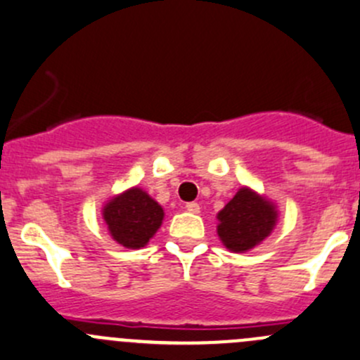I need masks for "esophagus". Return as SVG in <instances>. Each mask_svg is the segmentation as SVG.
I'll return each instance as SVG.
<instances>
[{"label": "esophagus", "mask_w": 360, "mask_h": 360, "mask_svg": "<svg viewBox=\"0 0 360 360\" xmlns=\"http://www.w3.org/2000/svg\"><path fill=\"white\" fill-rule=\"evenodd\" d=\"M186 211L191 212V214H198V212H200V205H198L197 202H188Z\"/></svg>", "instance_id": "obj_1"}]
</instances>
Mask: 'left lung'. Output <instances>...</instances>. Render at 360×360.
<instances>
[{
	"label": "left lung",
	"instance_id": "obj_1",
	"mask_svg": "<svg viewBox=\"0 0 360 360\" xmlns=\"http://www.w3.org/2000/svg\"><path fill=\"white\" fill-rule=\"evenodd\" d=\"M278 216V205L273 200L243 186L216 216V232L226 250L244 253L271 236Z\"/></svg>",
	"mask_w": 360,
	"mask_h": 360
}]
</instances>
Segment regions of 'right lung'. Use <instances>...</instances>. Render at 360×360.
<instances>
[{
  "label": "right lung",
  "instance_id": "1",
  "mask_svg": "<svg viewBox=\"0 0 360 360\" xmlns=\"http://www.w3.org/2000/svg\"><path fill=\"white\" fill-rule=\"evenodd\" d=\"M163 216L162 205L139 186L114 195L102 207L110 237L128 250L144 248L162 226Z\"/></svg>",
  "mask_w": 360,
  "mask_h": 360
}]
</instances>
